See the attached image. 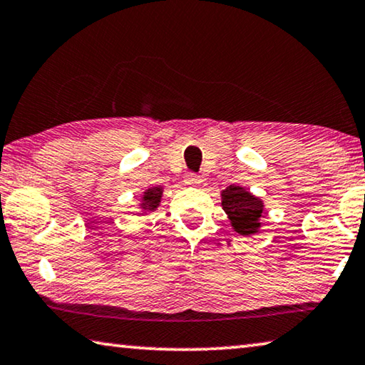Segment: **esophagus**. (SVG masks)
Here are the masks:
<instances>
[{
    "label": "esophagus",
    "instance_id": "esophagus-1",
    "mask_svg": "<svg viewBox=\"0 0 365 365\" xmlns=\"http://www.w3.org/2000/svg\"><path fill=\"white\" fill-rule=\"evenodd\" d=\"M185 183L190 185V187H198L201 183V177L195 172H187L185 173Z\"/></svg>",
    "mask_w": 365,
    "mask_h": 365
}]
</instances>
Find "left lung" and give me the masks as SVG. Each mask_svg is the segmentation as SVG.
I'll return each instance as SVG.
<instances>
[{
	"label": "left lung",
	"instance_id": "1",
	"mask_svg": "<svg viewBox=\"0 0 365 365\" xmlns=\"http://www.w3.org/2000/svg\"><path fill=\"white\" fill-rule=\"evenodd\" d=\"M222 207L230 219L235 232L242 235L257 234L262 227L259 217L263 212V201L245 188L229 185L222 190Z\"/></svg>",
	"mask_w": 365,
	"mask_h": 365
}]
</instances>
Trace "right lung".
<instances>
[{
	"instance_id": "obj_1",
	"label": "right lung",
	"mask_w": 365,
	"mask_h": 365,
	"mask_svg": "<svg viewBox=\"0 0 365 365\" xmlns=\"http://www.w3.org/2000/svg\"><path fill=\"white\" fill-rule=\"evenodd\" d=\"M160 196H162V188L160 187H154V188L146 190V192H144V195H143V203H141L143 210L144 211H154L160 203Z\"/></svg>"
}]
</instances>
